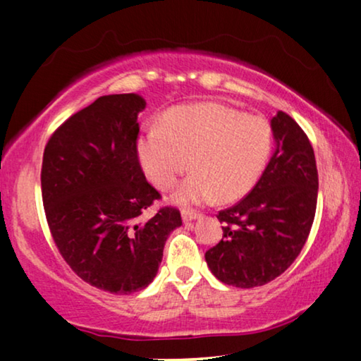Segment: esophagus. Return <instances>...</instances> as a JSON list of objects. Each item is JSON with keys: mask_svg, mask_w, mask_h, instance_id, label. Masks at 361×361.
Wrapping results in <instances>:
<instances>
[{"mask_svg": "<svg viewBox=\"0 0 361 361\" xmlns=\"http://www.w3.org/2000/svg\"><path fill=\"white\" fill-rule=\"evenodd\" d=\"M198 216H200V213H197V212H192V210L182 212V219H184V223H189V221H192V219H197Z\"/></svg>", "mask_w": 361, "mask_h": 361, "instance_id": "34e87169", "label": "esophagus"}]
</instances>
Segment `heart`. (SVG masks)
Returning a JSON list of instances; mask_svg holds the SVG:
<instances>
[{"instance_id":"b5f03b06","label":"heart","mask_w":361,"mask_h":361,"mask_svg":"<svg viewBox=\"0 0 361 361\" xmlns=\"http://www.w3.org/2000/svg\"><path fill=\"white\" fill-rule=\"evenodd\" d=\"M138 159L161 190H169L192 164L193 172L176 192L180 205H200L218 195L234 202L254 189L274 151V128L262 116H247L218 102L168 111L159 127L140 137Z\"/></svg>"}]
</instances>
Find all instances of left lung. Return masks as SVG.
Returning <instances> with one entry per match:
<instances>
[{"instance_id": "8db88e82", "label": "left lung", "mask_w": 361, "mask_h": 361, "mask_svg": "<svg viewBox=\"0 0 361 361\" xmlns=\"http://www.w3.org/2000/svg\"><path fill=\"white\" fill-rule=\"evenodd\" d=\"M276 149L260 180L218 213L223 239L205 252L212 274L238 288L262 286L295 262L317 205V168L307 135L288 114L270 120Z\"/></svg>"}]
</instances>
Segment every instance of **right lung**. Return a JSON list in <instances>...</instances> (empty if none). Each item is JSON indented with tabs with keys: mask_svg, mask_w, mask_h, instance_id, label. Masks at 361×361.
Instances as JSON below:
<instances>
[{
	"mask_svg": "<svg viewBox=\"0 0 361 361\" xmlns=\"http://www.w3.org/2000/svg\"><path fill=\"white\" fill-rule=\"evenodd\" d=\"M137 94H111L65 120L51 133L42 161V202L51 238L70 269L86 283L128 295L158 274L180 212L142 213L161 193L138 159Z\"/></svg>",
	"mask_w": 361,
	"mask_h": 361,
	"instance_id": "obj_1",
	"label": "right lung"
}]
</instances>
